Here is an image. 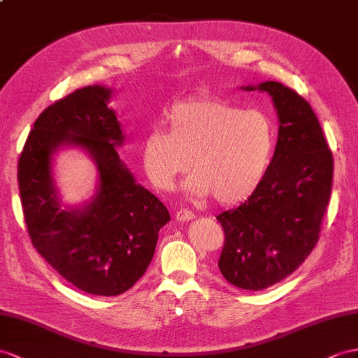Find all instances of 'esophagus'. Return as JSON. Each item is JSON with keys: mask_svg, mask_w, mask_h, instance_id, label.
Masks as SVG:
<instances>
[{"mask_svg": "<svg viewBox=\"0 0 358 358\" xmlns=\"http://www.w3.org/2000/svg\"><path fill=\"white\" fill-rule=\"evenodd\" d=\"M195 217V215L190 212V210H185V208H181V210H177V213H176V219L178 222H187V221H190V219H194Z\"/></svg>", "mask_w": 358, "mask_h": 358, "instance_id": "esophagus-1", "label": "esophagus"}]
</instances>
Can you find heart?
Returning a JSON list of instances; mask_svg holds the SVG:
<instances>
[{"label":"heart","mask_w":358,"mask_h":358,"mask_svg":"<svg viewBox=\"0 0 358 358\" xmlns=\"http://www.w3.org/2000/svg\"><path fill=\"white\" fill-rule=\"evenodd\" d=\"M168 133L152 128L143 136L145 176L171 190L190 169L185 189L195 198L221 204L248 199L264 178L273 152V125L259 110H242L225 101L195 99L172 107L164 116Z\"/></svg>","instance_id":"heart-1"}]
</instances>
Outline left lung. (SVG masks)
<instances>
[{
	"instance_id": "obj_1",
	"label": "left lung",
	"mask_w": 358,
	"mask_h": 358,
	"mask_svg": "<svg viewBox=\"0 0 358 358\" xmlns=\"http://www.w3.org/2000/svg\"><path fill=\"white\" fill-rule=\"evenodd\" d=\"M266 92L278 116L273 157L259 189L216 219L225 233L217 266L243 290H262L284 280L319 239L331 195L333 154L307 101L277 81L242 86Z\"/></svg>"
}]
</instances>
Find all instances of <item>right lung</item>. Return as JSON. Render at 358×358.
Masks as SVG:
<instances>
[{"label": "right lung", "mask_w": 358, "mask_h": 358, "mask_svg": "<svg viewBox=\"0 0 358 358\" xmlns=\"http://www.w3.org/2000/svg\"><path fill=\"white\" fill-rule=\"evenodd\" d=\"M113 89L81 87L47 107L27 137L17 166L31 243L63 278L90 295L116 296L134 286L154 257L168 208L137 185L117 148L125 134L108 107ZM85 150L97 168V187L80 206L62 204L53 157Z\"/></svg>", "instance_id": "1"}]
</instances>
